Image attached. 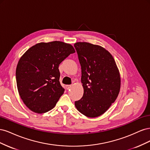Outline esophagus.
Here are the masks:
<instances>
[{
	"instance_id": "obj_1",
	"label": "esophagus",
	"mask_w": 150,
	"mask_h": 150,
	"mask_svg": "<svg viewBox=\"0 0 150 150\" xmlns=\"http://www.w3.org/2000/svg\"><path fill=\"white\" fill-rule=\"evenodd\" d=\"M72 87V85H66L67 89H69Z\"/></svg>"
}]
</instances>
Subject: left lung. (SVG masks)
Masks as SVG:
<instances>
[{"mask_svg": "<svg viewBox=\"0 0 150 150\" xmlns=\"http://www.w3.org/2000/svg\"><path fill=\"white\" fill-rule=\"evenodd\" d=\"M74 46L81 66L83 97L75 101L81 113L96 117L105 112L116 99L120 90L119 70L111 54L103 47L88 42Z\"/></svg>", "mask_w": 150, "mask_h": 150, "instance_id": "8db88e82", "label": "left lung"}]
</instances>
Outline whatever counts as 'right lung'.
<instances>
[{
	"instance_id": "right-lung-1",
	"label": "right lung",
	"mask_w": 150,
	"mask_h": 150,
	"mask_svg": "<svg viewBox=\"0 0 150 150\" xmlns=\"http://www.w3.org/2000/svg\"><path fill=\"white\" fill-rule=\"evenodd\" d=\"M74 52L71 44L52 41L34 45L21 57L16 72L17 86L29 110L44 113L56 106L64 92L59 82V66Z\"/></svg>"
}]
</instances>
